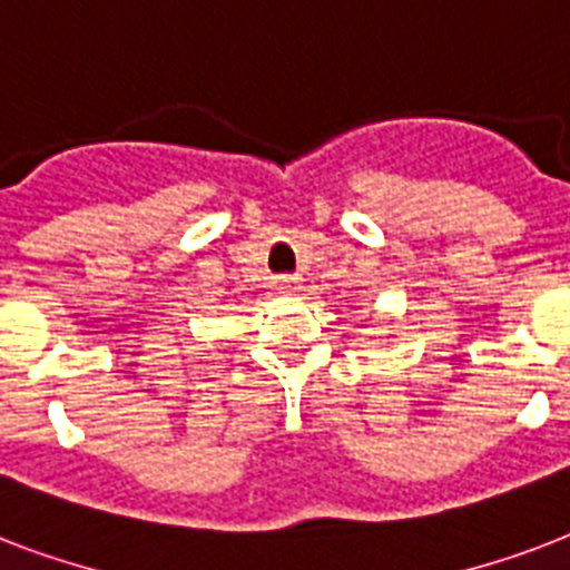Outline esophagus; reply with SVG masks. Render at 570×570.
I'll return each instance as SVG.
<instances>
[{
	"label": "esophagus",
	"mask_w": 570,
	"mask_h": 570,
	"mask_svg": "<svg viewBox=\"0 0 570 570\" xmlns=\"http://www.w3.org/2000/svg\"><path fill=\"white\" fill-rule=\"evenodd\" d=\"M272 286H275L281 295H295L298 289H302V281H298V277L284 275V277H275V281H272Z\"/></svg>",
	"instance_id": "obj_1"
}]
</instances>
